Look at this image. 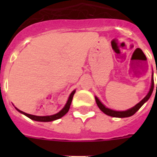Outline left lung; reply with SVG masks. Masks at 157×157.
<instances>
[{"mask_svg": "<svg viewBox=\"0 0 157 157\" xmlns=\"http://www.w3.org/2000/svg\"><path fill=\"white\" fill-rule=\"evenodd\" d=\"M156 73H157V71H156ZM153 88H154V80H153V74H152L151 89H150V91H149L148 94H147L146 97H145L143 100L140 101L138 104L135 105L134 107H132V108L127 110V111H124V112H117V111H113V110L107 108V107H105L103 103H101L100 101L98 100V98H97V97H95V101L97 105H98V107H99V109H100L103 112H104L105 114L107 115V116H110V117H121V118H123V117H129L133 116V115H134V113H135V112H136L137 111H138V110H139V108H140V107L144 104L145 102H147V101L148 100L149 98L151 97V94H152ZM156 90H157V83H156Z\"/></svg>", "mask_w": 157, "mask_h": 157, "instance_id": "obj_1", "label": "left lung"}]
</instances>
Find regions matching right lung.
<instances>
[{
    "label": "right lung",
    "mask_w": 157,
    "mask_h": 157,
    "mask_svg": "<svg viewBox=\"0 0 157 157\" xmlns=\"http://www.w3.org/2000/svg\"><path fill=\"white\" fill-rule=\"evenodd\" d=\"M76 90H73L71 92V94H70L68 98V100L67 102L66 105H65V107L63 108V109L60 111L59 112L56 113V114L52 115V116H46V117H37V116H33V115H30L28 114V113H26V112H23L20 110H18V108H16V109L18 110V112H21V113H23L26 116V117H29L30 119L33 120V121H44V122H48V121H55V120H58L59 118H61L62 117H63L64 115L66 114L67 112H68L69 108H70V106H71V101H72V98H73L74 94H75Z\"/></svg>",
    "instance_id": "add662e5"
}]
</instances>
